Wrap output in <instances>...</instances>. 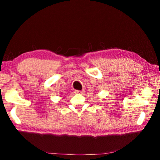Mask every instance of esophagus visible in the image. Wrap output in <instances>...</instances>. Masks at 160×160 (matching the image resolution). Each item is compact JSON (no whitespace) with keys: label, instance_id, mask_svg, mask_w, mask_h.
<instances>
[{"label":"esophagus","instance_id":"obj_1","mask_svg":"<svg viewBox=\"0 0 160 160\" xmlns=\"http://www.w3.org/2000/svg\"><path fill=\"white\" fill-rule=\"evenodd\" d=\"M75 93L80 94H84V93H85V90H76L75 91Z\"/></svg>","mask_w":160,"mask_h":160}]
</instances>
